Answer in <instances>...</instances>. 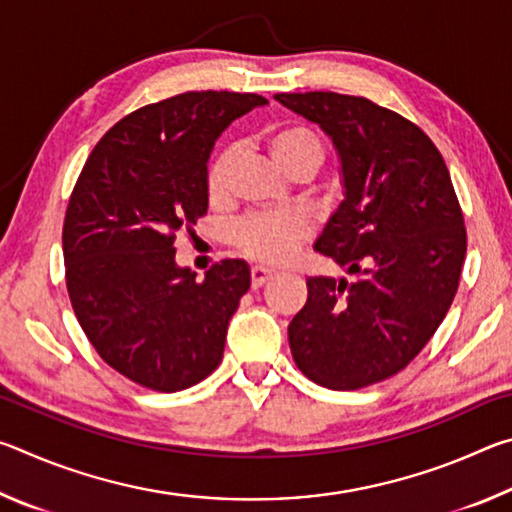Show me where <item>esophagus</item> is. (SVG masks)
<instances>
[{
  "label": "esophagus",
  "mask_w": 512,
  "mask_h": 512,
  "mask_svg": "<svg viewBox=\"0 0 512 512\" xmlns=\"http://www.w3.org/2000/svg\"><path fill=\"white\" fill-rule=\"evenodd\" d=\"M275 275L273 268H266V266H253L250 268V284H253V289H259L262 284H266L271 277Z\"/></svg>",
  "instance_id": "34e87169"
}]
</instances>
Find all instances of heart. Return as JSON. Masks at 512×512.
Instances as JSON below:
<instances>
[{"mask_svg": "<svg viewBox=\"0 0 512 512\" xmlns=\"http://www.w3.org/2000/svg\"><path fill=\"white\" fill-rule=\"evenodd\" d=\"M266 149L277 169L291 178H309L323 162V142L305 124H277L266 133ZM235 149H223L207 164L205 192L210 203H221L235 169ZM309 237V225L300 214H255L239 221L232 230V244L241 255L264 264H282L296 255Z\"/></svg>", "mask_w": 512, "mask_h": 512, "instance_id": "heart-1", "label": "heart"}]
</instances>
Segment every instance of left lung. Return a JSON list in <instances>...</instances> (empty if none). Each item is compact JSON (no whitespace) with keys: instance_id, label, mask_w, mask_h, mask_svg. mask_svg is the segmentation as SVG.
Here are the masks:
<instances>
[{"instance_id":"8db88e82","label":"left lung","mask_w":512,"mask_h":512,"mask_svg":"<svg viewBox=\"0 0 512 512\" xmlns=\"http://www.w3.org/2000/svg\"><path fill=\"white\" fill-rule=\"evenodd\" d=\"M275 99L341 155L345 201L314 250L352 275L307 277L291 354L316 384L357 391L404 370L443 323L467 250L463 210L436 144L395 110L339 92Z\"/></svg>"}]
</instances>
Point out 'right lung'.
<instances>
[{
  "label": "right lung",
  "mask_w": 512,
  "mask_h": 512,
  "mask_svg": "<svg viewBox=\"0 0 512 512\" xmlns=\"http://www.w3.org/2000/svg\"><path fill=\"white\" fill-rule=\"evenodd\" d=\"M262 103L214 90L149 103L101 137L69 196L63 257L74 314L99 357L151 391H185L223 359L248 264L223 259L198 282L176 266L173 241L207 214L216 137Z\"/></svg>",
  "instance_id": "right-lung-1"
}]
</instances>
